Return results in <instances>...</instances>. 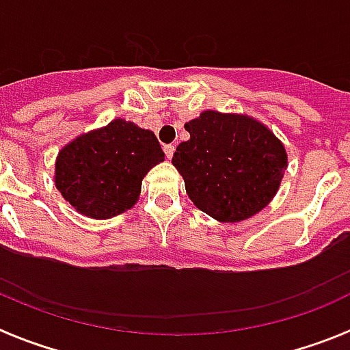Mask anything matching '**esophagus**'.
I'll return each instance as SVG.
<instances>
[{
  "instance_id": "34e87169",
  "label": "esophagus",
  "mask_w": 350,
  "mask_h": 350,
  "mask_svg": "<svg viewBox=\"0 0 350 350\" xmlns=\"http://www.w3.org/2000/svg\"><path fill=\"white\" fill-rule=\"evenodd\" d=\"M173 152H175V146H173V144H164V154H166V157L172 159Z\"/></svg>"
}]
</instances>
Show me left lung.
Returning a JSON list of instances; mask_svg holds the SVG:
<instances>
[{"mask_svg": "<svg viewBox=\"0 0 350 350\" xmlns=\"http://www.w3.org/2000/svg\"><path fill=\"white\" fill-rule=\"evenodd\" d=\"M172 164L184 178L187 196L221 224H236L273 200L288 154L282 141L256 118L204 111L187 121Z\"/></svg>", "mask_w": 350, "mask_h": 350, "instance_id": "1", "label": "left lung"}]
</instances>
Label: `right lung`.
I'll list each match as a JSON object with an SVG mask.
<instances>
[{"instance_id":"1","label":"right lung","mask_w":350,"mask_h":350,"mask_svg":"<svg viewBox=\"0 0 350 350\" xmlns=\"http://www.w3.org/2000/svg\"><path fill=\"white\" fill-rule=\"evenodd\" d=\"M164 161L152 130L123 118L77 135L55 159V186L80 215L107 220L132 209L150 170Z\"/></svg>"}]
</instances>
